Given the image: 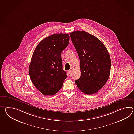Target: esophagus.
<instances>
[{"instance_id": "1", "label": "esophagus", "mask_w": 134, "mask_h": 134, "mask_svg": "<svg viewBox=\"0 0 134 134\" xmlns=\"http://www.w3.org/2000/svg\"><path fill=\"white\" fill-rule=\"evenodd\" d=\"M68 73L70 75H71V73H72V70H69Z\"/></svg>"}]
</instances>
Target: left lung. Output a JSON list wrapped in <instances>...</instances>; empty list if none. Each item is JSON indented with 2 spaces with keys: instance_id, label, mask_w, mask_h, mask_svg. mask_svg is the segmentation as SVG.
<instances>
[{
  "instance_id": "obj_1",
  "label": "left lung",
  "mask_w": 134,
  "mask_h": 134,
  "mask_svg": "<svg viewBox=\"0 0 134 134\" xmlns=\"http://www.w3.org/2000/svg\"><path fill=\"white\" fill-rule=\"evenodd\" d=\"M70 36L80 63V77L75 83L85 94H95L110 76V54L103 43L89 33L77 31L70 33Z\"/></svg>"
}]
</instances>
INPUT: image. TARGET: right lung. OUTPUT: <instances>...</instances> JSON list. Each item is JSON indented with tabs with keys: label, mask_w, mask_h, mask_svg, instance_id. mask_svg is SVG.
Returning a JSON list of instances; mask_svg holds the SVG:
<instances>
[{
	"label": "right lung",
	"mask_w": 134,
	"mask_h": 134,
	"mask_svg": "<svg viewBox=\"0 0 134 134\" xmlns=\"http://www.w3.org/2000/svg\"><path fill=\"white\" fill-rule=\"evenodd\" d=\"M67 34H55L44 39L36 46L29 67L31 80L45 96L55 95L67 77L63 69L62 52L68 45Z\"/></svg>",
	"instance_id": "obj_1"
}]
</instances>
